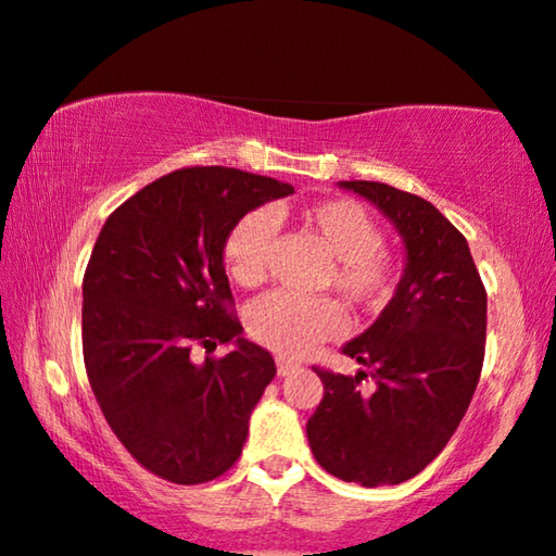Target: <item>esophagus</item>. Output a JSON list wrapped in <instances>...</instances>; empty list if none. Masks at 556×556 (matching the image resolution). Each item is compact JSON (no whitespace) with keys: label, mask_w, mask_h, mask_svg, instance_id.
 I'll return each instance as SVG.
<instances>
[{"label":"esophagus","mask_w":556,"mask_h":556,"mask_svg":"<svg viewBox=\"0 0 556 556\" xmlns=\"http://www.w3.org/2000/svg\"><path fill=\"white\" fill-rule=\"evenodd\" d=\"M277 371H279V376H290L294 371H300V364L290 358H277Z\"/></svg>","instance_id":"obj_1"}]
</instances>
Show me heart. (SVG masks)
<instances>
[{
	"mask_svg": "<svg viewBox=\"0 0 556 556\" xmlns=\"http://www.w3.org/2000/svg\"><path fill=\"white\" fill-rule=\"evenodd\" d=\"M302 226L315 233L336 258L328 282L355 309L376 313L394 298L399 266L383 249V231L364 205L332 198L307 205ZM274 220L266 211H251L236 220L224 241V264L233 282L256 287L269 269ZM343 313L330 298H294L287 292L266 294L249 313V332L256 343L279 355L300 358L309 348L336 336Z\"/></svg>",
	"mask_w": 556,
	"mask_h": 556,
	"instance_id": "obj_1",
	"label": "heart"
}]
</instances>
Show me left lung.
<instances>
[{
	"label": "left lung",
	"mask_w": 556,
	"mask_h": 556,
	"mask_svg": "<svg viewBox=\"0 0 556 556\" xmlns=\"http://www.w3.org/2000/svg\"><path fill=\"white\" fill-rule=\"evenodd\" d=\"M402 236L406 266L371 328L343 345L366 371L313 368L323 402L307 421L315 460L366 488L404 483L438 457L476 394L485 355V287L468 241L425 198L383 182L343 180ZM371 375L366 395L359 379Z\"/></svg>",
	"instance_id": "left-lung-1"
}]
</instances>
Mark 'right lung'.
I'll return each mask as SVG.
<instances>
[{
  "label": "right lung",
  "instance_id": "right-lung-1",
  "mask_svg": "<svg viewBox=\"0 0 556 556\" xmlns=\"http://www.w3.org/2000/svg\"><path fill=\"white\" fill-rule=\"evenodd\" d=\"M287 182L233 167H182L124 201L103 224L84 274V361L109 427L154 476L198 485L239 460L249 417L277 374L241 336L224 241ZM233 342L224 359L198 365Z\"/></svg>",
  "mask_w": 556,
  "mask_h": 556
}]
</instances>
